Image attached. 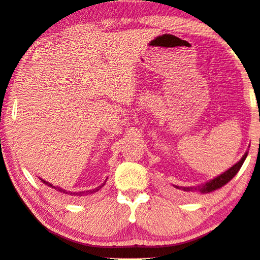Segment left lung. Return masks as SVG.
Wrapping results in <instances>:
<instances>
[{"label":"left lung","instance_id":"left-lung-1","mask_svg":"<svg viewBox=\"0 0 260 260\" xmlns=\"http://www.w3.org/2000/svg\"><path fill=\"white\" fill-rule=\"evenodd\" d=\"M246 156H248V151H246L245 154L243 155V157L238 160L236 164H234L232 168H229L228 170L223 172V174H221L220 176L215 177V178L208 180V182L205 184L198 185V186H178V185H172V186L175 187L176 194L179 197L180 196L185 197V196H192L193 193L196 192L205 194V193H209V192L215 191V189L221 188L222 186H224L226 183H229L235 176H236L237 172L240 171L241 167L243 166V163H244Z\"/></svg>","mask_w":260,"mask_h":260}]
</instances>
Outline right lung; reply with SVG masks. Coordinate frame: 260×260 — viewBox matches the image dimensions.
<instances>
[{
	"label": "right lung",
	"mask_w": 260,
	"mask_h": 260,
	"mask_svg": "<svg viewBox=\"0 0 260 260\" xmlns=\"http://www.w3.org/2000/svg\"><path fill=\"white\" fill-rule=\"evenodd\" d=\"M41 182H43L45 185H47V186H49V187H52V188H54V189H56V191H59V192H61V193H64V194H69V196H84L85 193L86 194H92V193H94V192H97V191H100V189L104 186L105 185V183H106V180L104 183H103L102 185H100V186L98 187H96V188H93V189H90V191H88V192H72V191H64L63 188H61V187H59V186H54V185L53 184H51V183H48V182H46V180H44V179H41V178H39Z\"/></svg>",
	"instance_id": "obj_1"
}]
</instances>
